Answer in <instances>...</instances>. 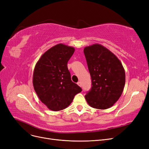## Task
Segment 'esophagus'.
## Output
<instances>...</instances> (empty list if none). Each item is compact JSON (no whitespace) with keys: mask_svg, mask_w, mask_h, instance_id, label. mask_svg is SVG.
I'll use <instances>...</instances> for the list:
<instances>
[{"mask_svg":"<svg viewBox=\"0 0 149 149\" xmlns=\"http://www.w3.org/2000/svg\"><path fill=\"white\" fill-rule=\"evenodd\" d=\"M77 84H78V85L79 86H80V87H81V86H82V85H81V83L80 81L78 82V83H77Z\"/></svg>","mask_w":149,"mask_h":149,"instance_id":"obj_1","label":"esophagus"}]
</instances>
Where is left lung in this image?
<instances>
[{"label": "left lung", "mask_w": 149, "mask_h": 149, "mask_svg": "<svg viewBox=\"0 0 149 149\" xmlns=\"http://www.w3.org/2000/svg\"><path fill=\"white\" fill-rule=\"evenodd\" d=\"M84 53L93 86L85 95L86 100L95 109H108L118 101L123 92L124 67L118 58L102 45L86 47Z\"/></svg>", "instance_id": "8db88e82"}]
</instances>
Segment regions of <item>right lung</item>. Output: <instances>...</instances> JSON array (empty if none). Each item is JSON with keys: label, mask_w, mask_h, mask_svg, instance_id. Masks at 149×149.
I'll list each match as a JSON object with an SVG mask.
<instances>
[{"label": "right lung", "mask_w": 149, "mask_h": 149, "mask_svg": "<svg viewBox=\"0 0 149 149\" xmlns=\"http://www.w3.org/2000/svg\"><path fill=\"white\" fill-rule=\"evenodd\" d=\"M74 48L59 43L45 52L35 65L33 85L40 100L49 109H65L82 91L73 83L67 63Z\"/></svg>", "instance_id": "obj_1"}]
</instances>
